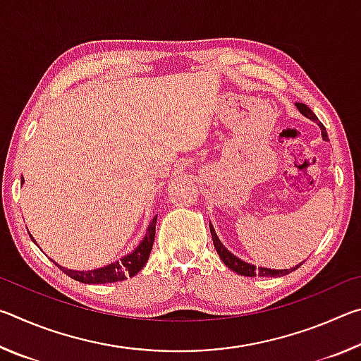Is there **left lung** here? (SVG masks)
I'll return each mask as SVG.
<instances>
[{"instance_id":"obj_1","label":"left lung","mask_w":361,"mask_h":361,"mask_svg":"<svg viewBox=\"0 0 361 361\" xmlns=\"http://www.w3.org/2000/svg\"><path fill=\"white\" fill-rule=\"evenodd\" d=\"M296 108L299 109V113H301L302 116H305V118L314 121L319 124L320 130H322V137L323 140H326L328 142V133H326V129L323 127L322 122H319V119H317V116L312 113V109H310L307 105H304V103H296ZM210 232H212V239H213V245H215L216 252L219 255V258H221V261L224 262L226 266H228L231 271H234L237 274H240V276H245V277H283L286 276V274H290L295 271V269H298L301 264H298L296 267L293 269H269V267H256L255 264H250V262L243 261L240 258H237L235 255H232L228 248H226L221 240L218 239L216 232H215V228H213L212 223H210Z\"/></svg>"}]
</instances>
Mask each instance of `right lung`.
Returning a JSON list of instances; mask_svg holds the SVG:
<instances>
[{"label":"right lung","instance_id":"add662e5","mask_svg":"<svg viewBox=\"0 0 361 361\" xmlns=\"http://www.w3.org/2000/svg\"><path fill=\"white\" fill-rule=\"evenodd\" d=\"M25 180H22V183ZM156 221L157 216L152 218V221L148 226V231L143 237V240L138 243V247L135 250H132L129 255H124L121 259L109 262V264L99 267V269H90V271H75V269H66L63 266L57 264L56 266L63 271L66 276H70L71 279L78 280L81 283H92V285H99V283H113V282H121V280H126L129 277L137 276V274L142 271L143 266L148 262L152 243H154V235H156ZM33 239V235H30ZM36 243V240L33 239Z\"/></svg>","mask_w":361,"mask_h":361}]
</instances>
